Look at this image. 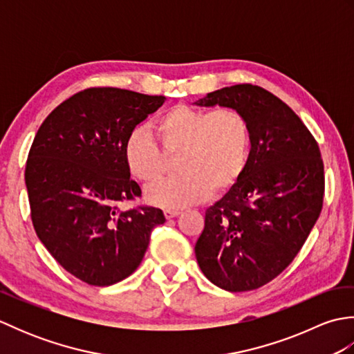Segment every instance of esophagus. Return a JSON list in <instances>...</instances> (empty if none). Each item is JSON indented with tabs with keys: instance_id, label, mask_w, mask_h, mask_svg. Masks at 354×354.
Returning <instances> with one entry per match:
<instances>
[{
	"instance_id": "1",
	"label": "esophagus",
	"mask_w": 354,
	"mask_h": 354,
	"mask_svg": "<svg viewBox=\"0 0 354 354\" xmlns=\"http://www.w3.org/2000/svg\"><path fill=\"white\" fill-rule=\"evenodd\" d=\"M178 214H179V209H170V208L164 209V216L167 217V219H171V217H176Z\"/></svg>"
}]
</instances>
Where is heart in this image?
<instances>
[{
    "label": "heart",
    "instance_id": "heart-1",
    "mask_svg": "<svg viewBox=\"0 0 354 354\" xmlns=\"http://www.w3.org/2000/svg\"><path fill=\"white\" fill-rule=\"evenodd\" d=\"M155 137L133 131L124 145V162L142 184L158 181L178 156L181 171L150 187L146 198L162 208H183L228 192L245 173L251 156V127L236 108L213 111L178 104L156 120Z\"/></svg>",
    "mask_w": 354,
    "mask_h": 354
}]
</instances>
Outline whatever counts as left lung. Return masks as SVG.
<instances>
[{
	"mask_svg": "<svg viewBox=\"0 0 354 354\" xmlns=\"http://www.w3.org/2000/svg\"><path fill=\"white\" fill-rule=\"evenodd\" d=\"M196 104L243 112L252 138L242 178L205 212L196 260L225 290L259 289L290 265L321 214L326 181L318 142L288 104L257 85L217 89Z\"/></svg>",
	"mask_w": 354,
	"mask_h": 354,
	"instance_id": "8db88e82",
	"label": "left lung"
}]
</instances>
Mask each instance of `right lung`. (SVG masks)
<instances>
[{"instance_id": "1", "label": "right lung", "mask_w": 354, "mask_h": 354, "mask_svg": "<svg viewBox=\"0 0 354 354\" xmlns=\"http://www.w3.org/2000/svg\"><path fill=\"white\" fill-rule=\"evenodd\" d=\"M120 88H86L44 120L30 147L26 185L37 237L65 270L91 286L129 277L145 257L160 208H120L141 198L124 162L138 123L164 103Z\"/></svg>"}]
</instances>
